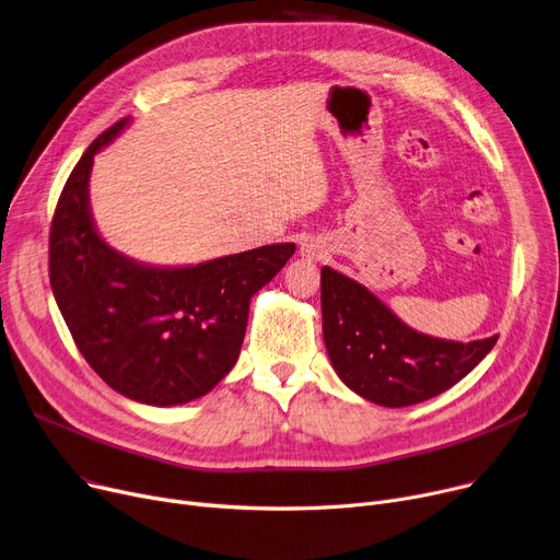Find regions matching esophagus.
Listing matches in <instances>:
<instances>
[{
	"mask_svg": "<svg viewBox=\"0 0 560 560\" xmlns=\"http://www.w3.org/2000/svg\"><path fill=\"white\" fill-rule=\"evenodd\" d=\"M302 256L308 260H324L328 256V245L322 238H306L302 243Z\"/></svg>",
	"mask_w": 560,
	"mask_h": 560,
	"instance_id": "1",
	"label": "esophagus"
}]
</instances>
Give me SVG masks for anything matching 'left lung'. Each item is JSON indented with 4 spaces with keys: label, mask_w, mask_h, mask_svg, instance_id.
I'll list each match as a JSON object with an SVG mask.
<instances>
[{
    "label": "left lung",
    "mask_w": 560,
    "mask_h": 560,
    "mask_svg": "<svg viewBox=\"0 0 560 560\" xmlns=\"http://www.w3.org/2000/svg\"><path fill=\"white\" fill-rule=\"evenodd\" d=\"M322 330L340 381L369 402L407 407L457 385L498 335L455 342L419 332L342 272L322 268Z\"/></svg>",
    "instance_id": "obj_1"
}]
</instances>
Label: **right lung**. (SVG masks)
Instances as JSON below:
<instances>
[{
  "instance_id": "right-lung-1",
  "label": "right lung",
  "mask_w": 560,
  "mask_h": 560,
  "mask_svg": "<svg viewBox=\"0 0 560 560\" xmlns=\"http://www.w3.org/2000/svg\"><path fill=\"white\" fill-rule=\"evenodd\" d=\"M130 119L107 128L73 166L49 236V279L73 342L121 396L155 407L209 394L234 369L252 296L270 283L294 243H275L198 266H148L96 230L90 207L94 155Z\"/></svg>"
}]
</instances>
